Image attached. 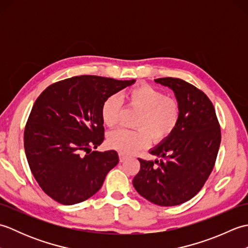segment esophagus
<instances>
[{
    "instance_id": "obj_1",
    "label": "esophagus",
    "mask_w": 248,
    "mask_h": 248,
    "mask_svg": "<svg viewBox=\"0 0 248 248\" xmlns=\"http://www.w3.org/2000/svg\"><path fill=\"white\" fill-rule=\"evenodd\" d=\"M128 159V155H125L124 154H123V152H119V160L120 162H124Z\"/></svg>"
}]
</instances>
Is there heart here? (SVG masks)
<instances>
[{"mask_svg": "<svg viewBox=\"0 0 248 248\" xmlns=\"http://www.w3.org/2000/svg\"><path fill=\"white\" fill-rule=\"evenodd\" d=\"M129 105L140 109L134 127L136 130L117 129L108 134V144L123 154H132L149 143L167 139L180 120V105L176 100L167 98L164 92L154 86L141 85L131 88L124 94ZM123 100L119 94H112L104 100L101 108L103 123L115 127L119 123Z\"/></svg>", "mask_w": 248, "mask_h": 248, "instance_id": "1", "label": "heart"}]
</instances>
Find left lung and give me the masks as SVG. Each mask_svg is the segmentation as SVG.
Segmentation results:
<instances>
[{
    "label": "left lung",
    "mask_w": 248,
    "mask_h": 248,
    "mask_svg": "<svg viewBox=\"0 0 248 248\" xmlns=\"http://www.w3.org/2000/svg\"><path fill=\"white\" fill-rule=\"evenodd\" d=\"M155 82L175 93L180 120L167 139L149 150L159 159H139L140 170L132 182L145 199L170 207L193 198L207 181L217 156L220 128L212 102L198 88L176 78Z\"/></svg>",
    "instance_id": "1"
}]
</instances>
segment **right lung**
<instances>
[{
  "instance_id": "right-lung-1",
  "label": "right lung",
  "mask_w": 248,
  "mask_h": 248,
  "mask_svg": "<svg viewBox=\"0 0 248 248\" xmlns=\"http://www.w3.org/2000/svg\"><path fill=\"white\" fill-rule=\"evenodd\" d=\"M134 83L73 77L52 84L37 98L24 130V149L36 181L52 199L71 205L101 188L119 161L117 151L91 148L104 140L102 104Z\"/></svg>"
}]
</instances>
